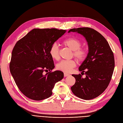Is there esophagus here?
<instances>
[{
  "label": "esophagus",
  "mask_w": 123,
  "mask_h": 123,
  "mask_svg": "<svg viewBox=\"0 0 123 123\" xmlns=\"http://www.w3.org/2000/svg\"><path fill=\"white\" fill-rule=\"evenodd\" d=\"M69 75H70L69 74L66 73H64V76H65V77H67V76H69Z\"/></svg>",
  "instance_id": "1"
}]
</instances>
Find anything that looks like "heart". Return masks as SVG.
I'll list each match as a JSON object with an SVG mask.
<instances>
[{"label": "heart", "mask_w": 123, "mask_h": 123, "mask_svg": "<svg viewBox=\"0 0 123 123\" xmlns=\"http://www.w3.org/2000/svg\"><path fill=\"white\" fill-rule=\"evenodd\" d=\"M63 44L73 51V54L78 60L83 61L86 55V51L81 48L80 41L74 37H70L63 41ZM49 54L51 57L55 60H58L60 58L59 47L56 43H53L50 48ZM76 66V62L74 60H63L56 66L57 69L65 72H70Z\"/></svg>", "instance_id": "obj_1"}]
</instances>
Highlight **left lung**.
Segmentation results:
<instances>
[{
    "instance_id": "left-lung-1",
    "label": "left lung",
    "mask_w": 123,
    "mask_h": 123,
    "mask_svg": "<svg viewBox=\"0 0 123 123\" xmlns=\"http://www.w3.org/2000/svg\"><path fill=\"white\" fill-rule=\"evenodd\" d=\"M71 32L82 35L88 46V54L79 68L80 71L85 72L86 77L83 78L80 74H72L76 81L71 89L80 98L93 99L101 94L109 84L114 69L113 53L106 39L95 30L79 28L70 29L68 33Z\"/></svg>"
}]
</instances>
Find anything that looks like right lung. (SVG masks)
I'll return each instance as SVG.
<instances>
[{
  "label": "right lung",
  "mask_w": 123,
  "mask_h": 123,
  "mask_svg": "<svg viewBox=\"0 0 123 123\" xmlns=\"http://www.w3.org/2000/svg\"><path fill=\"white\" fill-rule=\"evenodd\" d=\"M66 30L34 29L15 45L10 70L20 91L35 100L46 99L52 94L55 84L64 78L54 67L49 54L51 46L66 33ZM49 71L44 74V71Z\"/></svg>",
  "instance_id": "add662e5"
}]
</instances>
